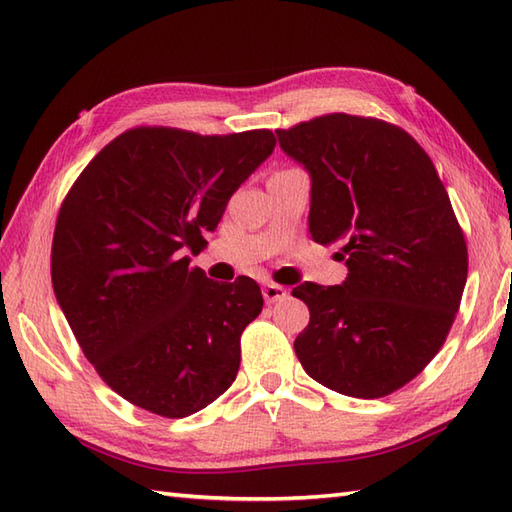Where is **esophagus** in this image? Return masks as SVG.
<instances>
[{"label": "esophagus", "instance_id": "34e87169", "mask_svg": "<svg viewBox=\"0 0 512 512\" xmlns=\"http://www.w3.org/2000/svg\"><path fill=\"white\" fill-rule=\"evenodd\" d=\"M262 295L266 303H277V301H284L288 297V292L284 286H277V284H266L262 288Z\"/></svg>", "mask_w": 512, "mask_h": 512}]
</instances>
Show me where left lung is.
Instances as JSON below:
<instances>
[{
  "label": "left lung",
  "mask_w": 512,
  "mask_h": 512,
  "mask_svg": "<svg viewBox=\"0 0 512 512\" xmlns=\"http://www.w3.org/2000/svg\"><path fill=\"white\" fill-rule=\"evenodd\" d=\"M310 173V235L341 242V286H297L310 323L295 341L308 376L352 398H380L440 352L469 273L449 193L416 140L378 118L328 114L277 129Z\"/></svg>",
  "instance_id": "obj_1"
}]
</instances>
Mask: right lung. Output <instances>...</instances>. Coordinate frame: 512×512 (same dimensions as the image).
Returning <instances> with one entry per match:
<instances>
[{"instance_id":"add662e5","label":"right lung","mask_w":512,"mask_h":512,"mask_svg":"<svg viewBox=\"0 0 512 512\" xmlns=\"http://www.w3.org/2000/svg\"><path fill=\"white\" fill-rule=\"evenodd\" d=\"M273 149L270 129L200 136L136 127L105 145L65 195L52 239L54 295L83 354L132 405L184 418L235 380L262 290L250 277L217 284L182 250L215 231Z\"/></svg>"}]
</instances>
